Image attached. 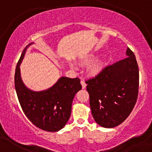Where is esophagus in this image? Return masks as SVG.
Returning <instances> with one entry per match:
<instances>
[{
	"label": "esophagus",
	"mask_w": 152,
	"mask_h": 152,
	"mask_svg": "<svg viewBox=\"0 0 152 152\" xmlns=\"http://www.w3.org/2000/svg\"><path fill=\"white\" fill-rule=\"evenodd\" d=\"M81 86H82V88H85L86 87V83H85V81L83 80L81 81Z\"/></svg>",
	"instance_id": "34e87169"
}]
</instances>
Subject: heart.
Wrapping results in <instances>:
<instances>
[{"label": "heart", "instance_id": "1", "mask_svg": "<svg viewBox=\"0 0 152 152\" xmlns=\"http://www.w3.org/2000/svg\"><path fill=\"white\" fill-rule=\"evenodd\" d=\"M92 56H90L87 58L86 61H89L91 59ZM73 67V66H72ZM103 67V63L100 60H96L93 63L90 64L89 67H88V71L91 74H96L102 70Z\"/></svg>", "mask_w": 152, "mask_h": 152}]
</instances>
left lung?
<instances>
[{
	"mask_svg": "<svg viewBox=\"0 0 152 152\" xmlns=\"http://www.w3.org/2000/svg\"><path fill=\"white\" fill-rule=\"evenodd\" d=\"M126 54V58L106 66L95 77L86 81L92 116L104 128L121 124L137 102L139 67L129 48Z\"/></svg>",
	"mask_w": 152,
	"mask_h": 152,
	"instance_id": "8db88e82",
	"label": "left lung"
}]
</instances>
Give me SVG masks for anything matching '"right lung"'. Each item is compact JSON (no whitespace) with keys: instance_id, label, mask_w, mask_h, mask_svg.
<instances>
[{"instance_id":"obj_1","label":"right lung","mask_w":152,"mask_h":152,"mask_svg":"<svg viewBox=\"0 0 152 152\" xmlns=\"http://www.w3.org/2000/svg\"><path fill=\"white\" fill-rule=\"evenodd\" d=\"M31 44L24 48L17 64L15 91L24 114L35 126L46 132H58L70 118L73 99L82 88L80 79L63 76L46 90L34 91L27 88L20 77V66Z\"/></svg>"}]
</instances>
